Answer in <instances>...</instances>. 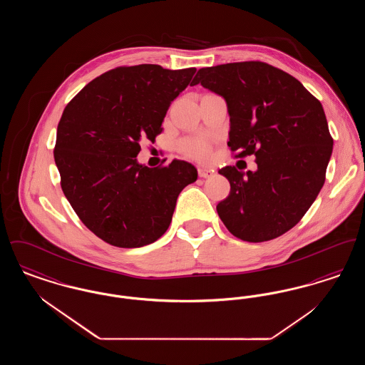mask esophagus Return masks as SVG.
<instances>
[{
  "mask_svg": "<svg viewBox=\"0 0 365 365\" xmlns=\"http://www.w3.org/2000/svg\"><path fill=\"white\" fill-rule=\"evenodd\" d=\"M213 174H215V171L210 170V168L198 167V175H200V178H209V176H212Z\"/></svg>",
  "mask_w": 365,
  "mask_h": 365,
  "instance_id": "1",
  "label": "esophagus"
}]
</instances>
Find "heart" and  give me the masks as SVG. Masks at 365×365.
I'll list each match as a JSON object with an SVG mask.
<instances>
[{"label": "heart", "instance_id": "1", "mask_svg": "<svg viewBox=\"0 0 365 365\" xmlns=\"http://www.w3.org/2000/svg\"><path fill=\"white\" fill-rule=\"evenodd\" d=\"M180 149L192 157H205L209 153V145L204 139H185L180 143Z\"/></svg>", "mask_w": 365, "mask_h": 365}]
</instances>
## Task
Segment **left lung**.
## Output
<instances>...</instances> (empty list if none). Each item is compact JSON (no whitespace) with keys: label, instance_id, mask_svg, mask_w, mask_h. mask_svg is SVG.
I'll list each match as a JSON object with an SVG mask.
<instances>
[{"label":"left lung","instance_id":"1","mask_svg":"<svg viewBox=\"0 0 365 365\" xmlns=\"http://www.w3.org/2000/svg\"><path fill=\"white\" fill-rule=\"evenodd\" d=\"M222 96L235 157L255 155L257 171H219L230 194L217 204L227 230L246 242L278 238L302 219L326 180L332 138L323 106L294 76L261 61L201 68L191 86Z\"/></svg>","mask_w":365,"mask_h":365}]
</instances>
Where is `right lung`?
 <instances>
[{
  "instance_id": "obj_1",
  "label": "right lung",
  "mask_w": 365,
  "mask_h": 365,
  "mask_svg": "<svg viewBox=\"0 0 365 365\" xmlns=\"http://www.w3.org/2000/svg\"><path fill=\"white\" fill-rule=\"evenodd\" d=\"M195 68L140 64L108 71L66 106L54 161L61 189L82 223L109 245L140 247L171 225L178 195L197 180L187 161L149 168L137 161L140 140H153Z\"/></svg>"
}]
</instances>
